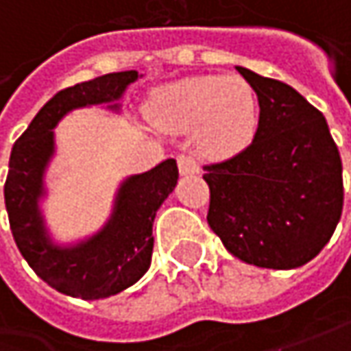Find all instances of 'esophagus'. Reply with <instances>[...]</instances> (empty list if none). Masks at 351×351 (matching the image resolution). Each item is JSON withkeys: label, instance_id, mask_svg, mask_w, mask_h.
Instances as JSON below:
<instances>
[{"label": "esophagus", "instance_id": "obj_1", "mask_svg": "<svg viewBox=\"0 0 351 351\" xmlns=\"http://www.w3.org/2000/svg\"><path fill=\"white\" fill-rule=\"evenodd\" d=\"M176 162H178V171H180V175H198V171H200V167H198V162H196L195 158L191 155H178L176 156Z\"/></svg>", "mask_w": 351, "mask_h": 351}]
</instances>
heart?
Instances as JSON below:
<instances>
[{
    "label": "heart",
    "instance_id": "obj_1",
    "mask_svg": "<svg viewBox=\"0 0 351 351\" xmlns=\"http://www.w3.org/2000/svg\"><path fill=\"white\" fill-rule=\"evenodd\" d=\"M149 117L167 131L196 129L200 153L226 158L254 141L258 99L252 85L238 75H195L156 89Z\"/></svg>",
    "mask_w": 351,
    "mask_h": 351
}]
</instances>
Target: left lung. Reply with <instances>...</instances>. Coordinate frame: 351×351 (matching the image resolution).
<instances>
[{
  "label": "left lung",
  "instance_id": "8db88e82",
  "mask_svg": "<svg viewBox=\"0 0 351 351\" xmlns=\"http://www.w3.org/2000/svg\"><path fill=\"white\" fill-rule=\"evenodd\" d=\"M237 69L258 97V129L244 151L204 167L206 220L242 262L298 268L318 256L340 222V153L324 114L296 89Z\"/></svg>",
  "mask_w": 351,
  "mask_h": 351
}]
</instances>
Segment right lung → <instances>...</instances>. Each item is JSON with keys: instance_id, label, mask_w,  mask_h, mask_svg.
I'll list each match as a JSON object with an SVG mask.
<instances>
[{"instance_id": "1", "label": "right lung", "mask_w": 351, "mask_h": 351, "mask_svg": "<svg viewBox=\"0 0 351 351\" xmlns=\"http://www.w3.org/2000/svg\"><path fill=\"white\" fill-rule=\"evenodd\" d=\"M136 79V71L107 73L53 95L11 149L3 186L11 234L35 274L73 298H109L149 270L155 215L178 180L176 160L167 158L121 184L113 215L97 234L75 246H57L47 234L39 198L45 193L43 175L55 151V125L71 109L119 101ZM109 109H119V103Z\"/></svg>"}]
</instances>
